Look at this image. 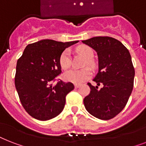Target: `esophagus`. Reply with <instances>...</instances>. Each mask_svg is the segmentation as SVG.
Listing matches in <instances>:
<instances>
[{
  "instance_id": "obj_1",
  "label": "esophagus",
  "mask_w": 146,
  "mask_h": 146,
  "mask_svg": "<svg viewBox=\"0 0 146 146\" xmlns=\"http://www.w3.org/2000/svg\"><path fill=\"white\" fill-rule=\"evenodd\" d=\"M74 86H75L76 89H77V88H79V87H80V84H74Z\"/></svg>"
}]
</instances>
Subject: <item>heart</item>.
<instances>
[{"mask_svg": "<svg viewBox=\"0 0 146 146\" xmlns=\"http://www.w3.org/2000/svg\"><path fill=\"white\" fill-rule=\"evenodd\" d=\"M78 52L83 55L86 58H87L86 61L85 63V66H89L91 67H94L96 66L95 61L92 59L94 56L93 50L90 47L87 45H82L77 48L76 49ZM60 65L62 69L67 70L71 66V57H70V51L68 49H66L62 53L61 55L60 56L59 59ZM92 75L91 70L89 68H84L80 70H70L66 71L64 74V79L69 82H74V83H81L88 80Z\"/></svg>", "mask_w": 146, "mask_h": 146, "instance_id": "obj_1", "label": "heart"}]
</instances>
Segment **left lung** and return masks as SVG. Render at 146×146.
Wrapping results in <instances>:
<instances>
[{"mask_svg": "<svg viewBox=\"0 0 146 146\" xmlns=\"http://www.w3.org/2000/svg\"><path fill=\"white\" fill-rule=\"evenodd\" d=\"M97 52L98 72L94 86L89 82L90 93L83 101L90 114L101 120H110L126 106L133 88L135 70L128 49L118 40L98 36L82 41ZM100 84L103 85L98 89Z\"/></svg>", "mask_w": 146, "mask_h": 146, "instance_id": "obj_1", "label": "left lung"}]
</instances>
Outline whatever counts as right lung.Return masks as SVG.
<instances>
[{
    "label": "right lung",
    "mask_w": 146,
    "mask_h": 146,
    "mask_svg": "<svg viewBox=\"0 0 146 146\" xmlns=\"http://www.w3.org/2000/svg\"><path fill=\"white\" fill-rule=\"evenodd\" d=\"M78 42L41 40L28 44L17 60L15 86L22 105L33 117L50 120L64 110L66 96L74 86L61 80L55 85L52 82L61 73L60 56Z\"/></svg>",
    "instance_id": "1"
}]
</instances>
